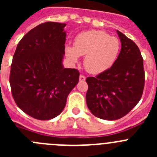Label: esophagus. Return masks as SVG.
Wrapping results in <instances>:
<instances>
[{"label":"esophagus","mask_w":157,"mask_h":157,"mask_svg":"<svg viewBox=\"0 0 157 157\" xmlns=\"http://www.w3.org/2000/svg\"><path fill=\"white\" fill-rule=\"evenodd\" d=\"M85 79H86V76L83 75H80V76H79V80H80V81L83 82V81H85Z\"/></svg>","instance_id":"1"}]
</instances>
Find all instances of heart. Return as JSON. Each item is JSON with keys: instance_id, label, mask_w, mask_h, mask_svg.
I'll list each match as a JSON object with an SVG mask.
<instances>
[{"instance_id": "obj_1", "label": "heart", "mask_w": 157, "mask_h": 157, "mask_svg": "<svg viewBox=\"0 0 157 157\" xmlns=\"http://www.w3.org/2000/svg\"><path fill=\"white\" fill-rule=\"evenodd\" d=\"M120 41L102 30L82 32L75 38L74 47L67 45L65 54L69 60L77 62L79 56H85L84 66L87 71L99 74L109 69L117 59Z\"/></svg>"}]
</instances>
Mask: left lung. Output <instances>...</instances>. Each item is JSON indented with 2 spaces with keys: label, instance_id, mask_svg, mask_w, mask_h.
<instances>
[{
  "label": "left lung",
  "instance_id": "obj_1",
  "mask_svg": "<svg viewBox=\"0 0 157 157\" xmlns=\"http://www.w3.org/2000/svg\"><path fill=\"white\" fill-rule=\"evenodd\" d=\"M121 51L110 68L86 78V99L97 117L116 120L130 112L141 100L145 86L143 58L138 45L117 30Z\"/></svg>",
  "mask_w": 157,
  "mask_h": 157
}]
</instances>
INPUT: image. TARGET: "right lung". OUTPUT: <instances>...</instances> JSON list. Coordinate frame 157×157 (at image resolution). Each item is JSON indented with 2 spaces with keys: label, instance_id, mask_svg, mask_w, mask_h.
Masks as SVG:
<instances>
[{
  "label": "right lung",
  "instance_id": "add662e5",
  "mask_svg": "<svg viewBox=\"0 0 157 157\" xmlns=\"http://www.w3.org/2000/svg\"><path fill=\"white\" fill-rule=\"evenodd\" d=\"M65 23L46 22L30 30L18 43L9 82L22 111L39 120L61 113L67 98L78 82L77 69L63 68Z\"/></svg>",
  "mask_w": 157,
  "mask_h": 157
}]
</instances>
